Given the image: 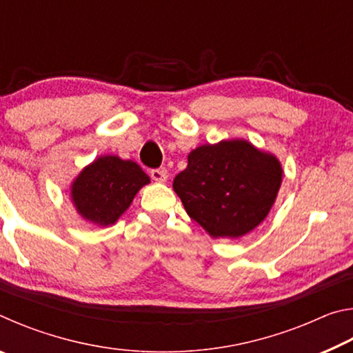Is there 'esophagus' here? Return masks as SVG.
Returning a JSON list of instances; mask_svg holds the SVG:
<instances>
[{
	"mask_svg": "<svg viewBox=\"0 0 353 353\" xmlns=\"http://www.w3.org/2000/svg\"><path fill=\"white\" fill-rule=\"evenodd\" d=\"M151 177H152V181L160 182V183L166 182V179H168V176H166V171L165 170H160V168L151 170Z\"/></svg>",
	"mask_w": 353,
	"mask_h": 353,
	"instance_id": "obj_1",
	"label": "esophagus"
}]
</instances>
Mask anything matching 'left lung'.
<instances>
[{"label":"left lung","mask_w":353,"mask_h":353,"mask_svg":"<svg viewBox=\"0 0 353 353\" xmlns=\"http://www.w3.org/2000/svg\"><path fill=\"white\" fill-rule=\"evenodd\" d=\"M282 168L274 155L244 140L196 148L172 188L185 210L214 238H238L255 229L276 201Z\"/></svg>","instance_id":"1"}]
</instances>
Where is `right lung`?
Segmentation results:
<instances>
[{
    "mask_svg": "<svg viewBox=\"0 0 353 353\" xmlns=\"http://www.w3.org/2000/svg\"><path fill=\"white\" fill-rule=\"evenodd\" d=\"M149 177L135 162L105 155L83 170L71 187V198L83 218L110 225L126 212Z\"/></svg>",
    "mask_w": 353,
    "mask_h": 353,
    "instance_id": "obj_1",
    "label": "right lung"
}]
</instances>
